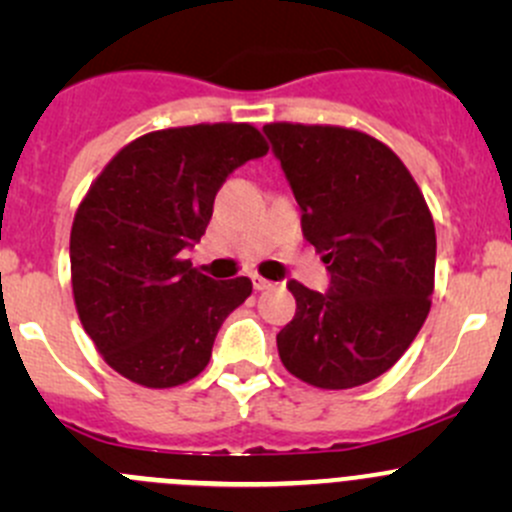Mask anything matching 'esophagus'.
<instances>
[{
	"instance_id": "obj_1",
	"label": "esophagus",
	"mask_w": 512,
	"mask_h": 512,
	"mask_svg": "<svg viewBox=\"0 0 512 512\" xmlns=\"http://www.w3.org/2000/svg\"><path fill=\"white\" fill-rule=\"evenodd\" d=\"M252 287H255L257 292H262V289H272V287H275V282L265 280V277H260V275H252Z\"/></svg>"
}]
</instances>
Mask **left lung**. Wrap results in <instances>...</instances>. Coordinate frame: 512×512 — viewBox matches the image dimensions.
<instances>
[{"mask_svg": "<svg viewBox=\"0 0 512 512\" xmlns=\"http://www.w3.org/2000/svg\"><path fill=\"white\" fill-rule=\"evenodd\" d=\"M302 210V232L329 270V292L287 282L294 319L277 334L289 374L354 389L389 371L431 309L436 227L401 158L369 133L267 123Z\"/></svg>", "mask_w": 512, "mask_h": 512, "instance_id": "obj_1", "label": "left lung"}]
</instances>
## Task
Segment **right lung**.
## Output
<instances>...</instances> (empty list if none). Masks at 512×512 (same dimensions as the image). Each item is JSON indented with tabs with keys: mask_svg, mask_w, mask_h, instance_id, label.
Returning <instances> with one entry per match:
<instances>
[{
	"mask_svg": "<svg viewBox=\"0 0 512 512\" xmlns=\"http://www.w3.org/2000/svg\"><path fill=\"white\" fill-rule=\"evenodd\" d=\"M267 153L250 123L165 128L123 146L71 225V287L106 364L133 384L170 389L208 366L247 277L213 280L185 260L205 235L227 175Z\"/></svg>",
	"mask_w": 512,
	"mask_h": 512,
	"instance_id": "obj_1",
	"label": "right lung"
}]
</instances>
